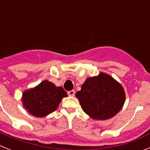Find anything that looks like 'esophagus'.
<instances>
[{"label": "esophagus", "mask_w": 150, "mask_h": 150, "mask_svg": "<svg viewBox=\"0 0 150 150\" xmlns=\"http://www.w3.org/2000/svg\"><path fill=\"white\" fill-rule=\"evenodd\" d=\"M67 94H68L69 96L74 97V95H75V91H74V90H71V91H69L68 92H67Z\"/></svg>", "instance_id": "1"}]
</instances>
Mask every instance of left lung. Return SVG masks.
Wrapping results in <instances>:
<instances>
[{
    "label": "left lung",
    "mask_w": 150,
    "mask_h": 150,
    "mask_svg": "<svg viewBox=\"0 0 150 150\" xmlns=\"http://www.w3.org/2000/svg\"><path fill=\"white\" fill-rule=\"evenodd\" d=\"M76 97L83 110L95 120L112 118L121 110L125 101L122 86L104 72L86 78Z\"/></svg>",
    "instance_id": "8db88e82"
}]
</instances>
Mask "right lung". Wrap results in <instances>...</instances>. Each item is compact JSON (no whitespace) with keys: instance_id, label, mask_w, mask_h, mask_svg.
Wrapping results in <instances>:
<instances>
[{"instance_id":"add662e5","label":"right lung","mask_w":150,"mask_h":150,"mask_svg":"<svg viewBox=\"0 0 150 150\" xmlns=\"http://www.w3.org/2000/svg\"><path fill=\"white\" fill-rule=\"evenodd\" d=\"M67 94L62 86L44 80L34 88L23 91L22 101L28 112L35 117H45L58 108Z\"/></svg>"}]
</instances>
